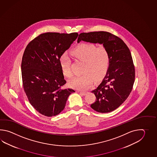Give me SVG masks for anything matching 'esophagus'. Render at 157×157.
Instances as JSON below:
<instances>
[{
  "mask_svg": "<svg viewBox=\"0 0 157 157\" xmlns=\"http://www.w3.org/2000/svg\"><path fill=\"white\" fill-rule=\"evenodd\" d=\"M80 94H82V95H85L87 93L86 91H80Z\"/></svg>",
  "mask_w": 157,
  "mask_h": 157,
  "instance_id": "34e87169",
  "label": "esophagus"
}]
</instances>
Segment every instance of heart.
<instances>
[{
	"mask_svg": "<svg viewBox=\"0 0 157 157\" xmlns=\"http://www.w3.org/2000/svg\"><path fill=\"white\" fill-rule=\"evenodd\" d=\"M75 59L83 62L81 76L74 77L69 81L71 87L78 90H85L91 86L93 81L95 82L102 79L108 72L110 64V54L104 46L98 47L93 44L82 43L71 51ZM61 70L64 75L71 77V60L67 53L59 58Z\"/></svg>",
	"mask_w": 157,
	"mask_h": 157,
	"instance_id": "1",
	"label": "heart"
}]
</instances>
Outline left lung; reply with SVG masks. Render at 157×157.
Segmentation results:
<instances>
[{
    "label": "left lung",
    "mask_w": 157,
    "mask_h": 157,
    "mask_svg": "<svg viewBox=\"0 0 157 157\" xmlns=\"http://www.w3.org/2000/svg\"><path fill=\"white\" fill-rule=\"evenodd\" d=\"M103 44L109 52L110 64L106 75L91 91L96 100L90 105L99 113L112 112L127 99L132 89L135 71L130 51L120 37L105 31L80 33L77 43Z\"/></svg>",
    "instance_id": "8db88e82"
}]
</instances>
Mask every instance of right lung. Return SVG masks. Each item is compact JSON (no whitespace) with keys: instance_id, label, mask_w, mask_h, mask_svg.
<instances>
[{"instance_id":"obj_1","label":"right lung","mask_w":157,"mask_h":157,"mask_svg":"<svg viewBox=\"0 0 157 157\" xmlns=\"http://www.w3.org/2000/svg\"><path fill=\"white\" fill-rule=\"evenodd\" d=\"M78 34L41 33L27 45L21 63L24 91L30 104L47 117L63 110L68 97L75 90L62 89L66 83L59 58L70 48Z\"/></svg>"}]
</instances>
